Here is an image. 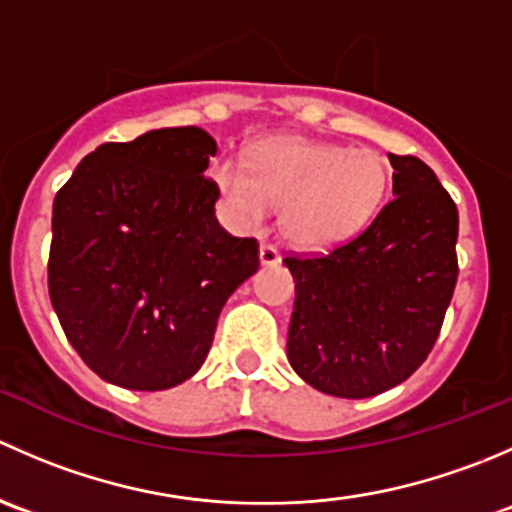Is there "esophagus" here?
<instances>
[{"label": "esophagus", "instance_id": "obj_1", "mask_svg": "<svg viewBox=\"0 0 512 512\" xmlns=\"http://www.w3.org/2000/svg\"><path fill=\"white\" fill-rule=\"evenodd\" d=\"M280 260H282V252L277 250L275 245H270V242L260 245V262H262V265L272 267V265H277Z\"/></svg>", "mask_w": 512, "mask_h": 512}]
</instances>
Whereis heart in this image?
<instances>
[{
  "label": "heart",
  "instance_id": "heart-1",
  "mask_svg": "<svg viewBox=\"0 0 512 512\" xmlns=\"http://www.w3.org/2000/svg\"><path fill=\"white\" fill-rule=\"evenodd\" d=\"M208 175L237 225H260L272 208H282V232L307 250L339 245L364 230L389 185L376 151L297 136L262 138L245 163L218 158Z\"/></svg>",
  "mask_w": 512,
  "mask_h": 512
}]
</instances>
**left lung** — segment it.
Listing matches in <instances>:
<instances>
[{"mask_svg": "<svg viewBox=\"0 0 512 512\" xmlns=\"http://www.w3.org/2000/svg\"><path fill=\"white\" fill-rule=\"evenodd\" d=\"M394 198L327 255H287V356L314 389L369 399L409 379L441 332L458 280V210L416 156L389 153Z\"/></svg>", "mask_w": 512, "mask_h": 512, "instance_id": "obj_1", "label": "left lung"}]
</instances>
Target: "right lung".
I'll return each instance as SVG.
<instances>
[{
  "label": "right lung",
  "mask_w": 512,
  "mask_h": 512,
  "mask_svg": "<svg viewBox=\"0 0 512 512\" xmlns=\"http://www.w3.org/2000/svg\"><path fill=\"white\" fill-rule=\"evenodd\" d=\"M203 128H160L89 153L54 198L49 297L108 384L163 391L203 366L227 297L260 267L255 237L215 218Z\"/></svg>",
  "instance_id": "add662e5"
}]
</instances>
